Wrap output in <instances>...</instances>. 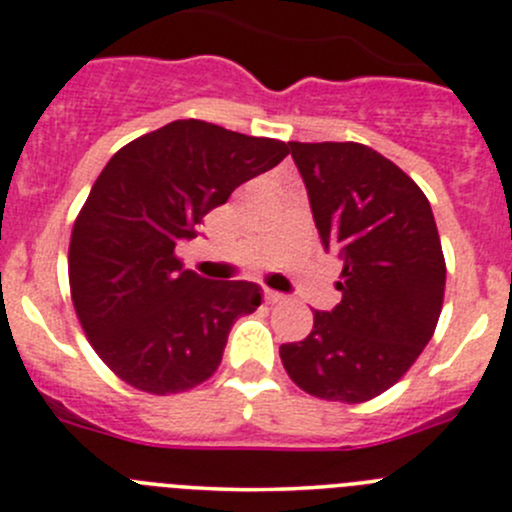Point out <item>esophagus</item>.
Masks as SVG:
<instances>
[{"mask_svg": "<svg viewBox=\"0 0 512 512\" xmlns=\"http://www.w3.org/2000/svg\"><path fill=\"white\" fill-rule=\"evenodd\" d=\"M263 298H266V303H271V306L286 301V296H283V293H278V291H266V293H263Z\"/></svg>", "mask_w": 512, "mask_h": 512, "instance_id": "esophagus-1", "label": "esophagus"}]
</instances>
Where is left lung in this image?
Returning a JSON list of instances; mask_svg holds the SVG:
<instances>
[{"label": "left lung", "instance_id": "1", "mask_svg": "<svg viewBox=\"0 0 512 512\" xmlns=\"http://www.w3.org/2000/svg\"><path fill=\"white\" fill-rule=\"evenodd\" d=\"M326 251L343 261L341 303L313 311L303 341L283 343L291 381L323 401L381 396L416 363L438 323L445 258L416 181L353 141H288Z\"/></svg>", "mask_w": 512, "mask_h": 512}]
</instances>
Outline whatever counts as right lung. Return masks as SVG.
<instances>
[{
    "label": "right lung",
    "instance_id": "obj_1",
    "mask_svg": "<svg viewBox=\"0 0 512 512\" xmlns=\"http://www.w3.org/2000/svg\"><path fill=\"white\" fill-rule=\"evenodd\" d=\"M286 154L283 141L179 119L111 156L74 224L69 286L86 338L121 381L166 396L214 376L261 286L206 281L176 246Z\"/></svg>",
    "mask_w": 512,
    "mask_h": 512
}]
</instances>
